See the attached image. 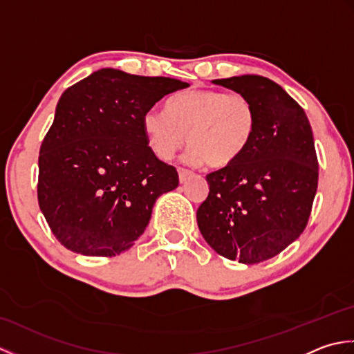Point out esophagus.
Returning <instances> with one entry per match:
<instances>
[{
  "instance_id": "34e87169",
  "label": "esophagus",
  "mask_w": 354,
  "mask_h": 354,
  "mask_svg": "<svg viewBox=\"0 0 354 354\" xmlns=\"http://www.w3.org/2000/svg\"><path fill=\"white\" fill-rule=\"evenodd\" d=\"M178 173H179V183L181 184L187 183L193 176V173L187 169H178Z\"/></svg>"
}]
</instances>
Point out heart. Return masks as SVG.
I'll return each instance as SVG.
<instances>
[{
  "instance_id": "1",
  "label": "heart",
  "mask_w": 354,
  "mask_h": 354,
  "mask_svg": "<svg viewBox=\"0 0 354 354\" xmlns=\"http://www.w3.org/2000/svg\"><path fill=\"white\" fill-rule=\"evenodd\" d=\"M257 112L243 94L190 89L173 94L165 112L149 109L142 129L153 153L170 160L185 141L187 161L222 169L242 155L255 133Z\"/></svg>"
}]
</instances>
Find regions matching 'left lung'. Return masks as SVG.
<instances>
[{
	"label": "left lung",
	"instance_id": "8db88e82",
	"mask_svg": "<svg viewBox=\"0 0 354 354\" xmlns=\"http://www.w3.org/2000/svg\"><path fill=\"white\" fill-rule=\"evenodd\" d=\"M250 99L257 127L237 160L207 175L209 193L198 227L222 257L255 265L301 236L318 187V158L303 108L268 77L213 80Z\"/></svg>",
	"mask_w": 354,
	"mask_h": 354
}]
</instances>
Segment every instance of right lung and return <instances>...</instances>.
<instances>
[{"mask_svg": "<svg viewBox=\"0 0 354 354\" xmlns=\"http://www.w3.org/2000/svg\"><path fill=\"white\" fill-rule=\"evenodd\" d=\"M187 86L102 68L61 95L39 150L37 201L66 250L112 257L145 232L156 199L179 178L149 147L142 115Z\"/></svg>", "mask_w": 354, "mask_h": 354, "instance_id": "right-lung-1", "label": "right lung"}]
</instances>
